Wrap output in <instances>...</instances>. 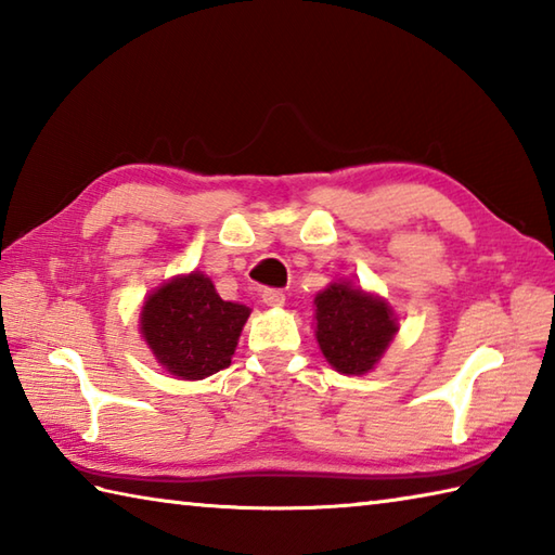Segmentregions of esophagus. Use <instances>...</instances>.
Listing matches in <instances>:
<instances>
[{"label":"esophagus","instance_id":"1","mask_svg":"<svg viewBox=\"0 0 555 555\" xmlns=\"http://www.w3.org/2000/svg\"><path fill=\"white\" fill-rule=\"evenodd\" d=\"M262 300H264V306H269V308H281L286 302V293L279 291V288H264Z\"/></svg>","mask_w":555,"mask_h":555}]
</instances>
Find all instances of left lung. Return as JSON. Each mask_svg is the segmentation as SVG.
<instances>
[{
  "mask_svg": "<svg viewBox=\"0 0 555 555\" xmlns=\"http://www.w3.org/2000/svg\"><path fill=\"white\" fill-rule=\"evenodd\" d=\"M314 324L324 358L341 375L371 373L399 332L387 300L349 281H334L314 296Z\"/></svg>",
  "mask_w": 555,
  "mask_h": 555,
  "instance_id": "left-lung-1",
  "label": "left lung"
}]
</instances>
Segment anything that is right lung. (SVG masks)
Wrapping results in <instances>:
<instances>
[{"label": "right lung", "instance_id": "1", "mask_svg": "<svg viewBox=\"0 0 555 555\" xmlns=\"http://www.w3.org/2000/svg\"><path fill=\"white\" fill-rule=\"evenodd\" d=\"M249 308L223 300L202 271L176 276L144 300L139 327L156 361L180 379L231 365Z\"/></svg>", "mask_w": 555, "mask_h": 555}]
</instances>
